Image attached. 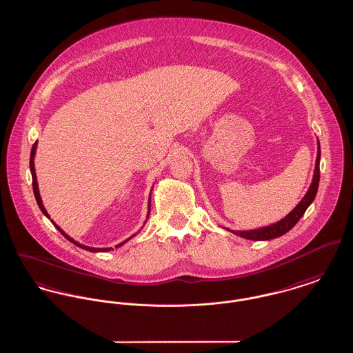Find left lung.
<instances>
[{"label": "left lung", "mask_w": 353, "mask_h": 353, "mask_svg": "<svg viewBox=\"0 0 353 353\" xmlns=\"http://www.w3.org/2000/svg\"><path fill=\"white\" fill-rule=\"evenodd\" d=\"M319 181H320V143L317 141V157H316L315 171H314L312 183L310 185L304 198L299 202L296 207L287 216H284L281 221L274 223L271 225L261 227V228H256V230H248V231H232L230 228H225V230L231 231L232 234H235L241 238L250 239V241H270V239H275V238H279V236L287 234L300 221V218L304 215V212L310 207V204L314 202L316 194H317V188H319Z\"/></svg>", "instance_id": "1"}]
</instances>
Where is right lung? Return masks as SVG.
Here are the masks:
<instances>
[{
    "label": "right lung",
    "mask_w": 353,
    "mask_h": 353,
    "mask_svg": "<svg viewBox=\"0 0 353 353\" xmlns=\"http://www.w3.org/2000/svg\"><path fill=\"white\" fill-rule=\"evenodd\" d=\"M36 150H37V142L33 145V148H32V151H30V171H32V178H33V191H34V196H36V201H37L38 207L41 208V211L43 212V215L46 216V218H50L49 216V214H48V211L45 210V207H43V204H42V201H41V196H39V190H38V183H37V175H36V168H34V155H36ZM149 210H148V219H149L150 215V208H151V198H149ZM148 222V221H146ZM145 222V223H146ZM52 223L56 225L57 230L68 239L69 241H72L73 244L75 245H78L79 248H82V250H86V251H90V252H106V251H110L112 250V247H108V248H94V247H88V245H83V244H81V243H78V241H74L73 238H70L63 230H61V227H58L56 223L52 221ZM137 234H134L132 236H130L129 239H126L125 241H122V243H119V244H117L115 245V248H118V247H121V245H123L125 243L128 241H130L131 238H134Z\"/></svg>",
    "instance_id": "obj_1"
}]
</instances>
